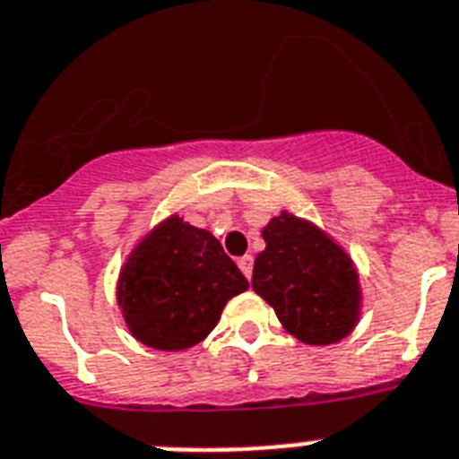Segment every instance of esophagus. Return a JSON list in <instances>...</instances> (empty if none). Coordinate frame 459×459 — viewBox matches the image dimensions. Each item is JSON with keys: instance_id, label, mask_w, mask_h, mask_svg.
Returning <instances> with one entry per match:
<instances>
[{"instance_id": "esophagus-1", "label": "esophagus", "mask_w": 459, "mask_h": 459, "mask_svg": "<svg viewBox=\"0 0 459 459\" xmlns=\"http://www.w3.org/2000/svg\"><path fill=\"white\" fill-rule=\"evenodd\" d=\"M238 265H240L242 274H245L247 279L252 277V270H254V256H249V254H247V256H242L240 261H238Z\"/></svg>"}]
</instances>
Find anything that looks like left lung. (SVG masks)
Returning a JSON list of instances; mask_svg holds the SVG:
<instances>
[{"label": "left lung", "mask_w": 459, "mask_h": 459, "mask_svg": "<svg viewBox=\"0 0 459 459\" xmlns=\"http://www.w3.org/2000/svg\"><path fill=\"white\" fill-rule=\"evenodd\" d=\"M252 289L305 344H334L351 333L360 309L351 258L316 226L281 212L263 229Z\"/></svg>", "instance_id": "8db88e82"}]
</instances>
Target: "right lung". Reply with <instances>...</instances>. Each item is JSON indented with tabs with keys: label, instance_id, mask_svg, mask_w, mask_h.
<instances>
[{
	"label": "right lung",
	"instance_id": "add662e5",
	"mask_svg": "<svg viewBox=\"0 0 459 459\" xmlns=\"http://www.w3.org/2000/svg\"><path fill=\"white\" fill-rule=\"evenodd\" d=\"M247 289L249 281L212 233L170 217L129 256L117 302L135 340L182 351L205 340L226 302Z\"/></svg>",
	"mask_w": 459,
	"mask_h": 459
}]
</instances>
